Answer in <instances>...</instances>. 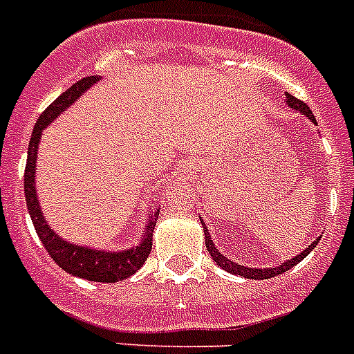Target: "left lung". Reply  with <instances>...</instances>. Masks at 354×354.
Instances as JSON below:
<instances>
[{"mask_svg": "<svg viewBox=\"0 0 354 354\" xmlns=\"http://www.w3.org/2000/svg\"><path fill=\"white\" fill-rule=\"evenodd\" d=\"M286 102L292 106L293 109H297V111L304 113L306 117H310L311 122H315V117H313V111H311L310 108H308V104L302 102V100L295 99L293 95L286 93ZM203 230H205V246H207V250H209V254L212 255V259L216 261V264H219L223 270H227V272L230 273H236V275H241V277H246V279H270V277H275V275H281V273L288 272L290 268H293L295 264L301 263L302 259H304L306 255L310 254L311 250H313L315 246H317V243H319V239L317 241H313V245H310V248H306L302 254H299L297 257H293V259L286 261V263H283L281 266H275V268H246V266H241V264H236L232 263L230 259H227L225 255L219 254L218 248L214 246L212 239H210L209 232H207V228H205L203 225Z\"/></svg>", "mask_w": 354, "mask_h": 354, "instance_id": "left-lung-1", "label": "left lung"}]
</instances>
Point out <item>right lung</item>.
<instances>
[{"mask_svg": "<svg viewBox=\"0 0 354 354\" xmlns=\"http://www.w3.org/2000/svg\"><path fill=\"white\" fill-rule=\"evenodd\" d=\"M95 82H97V77H84V79L75 82L71 88H68L64 93L59 95L57 99L53 100L48 108L39 115V118L35 122L34 133L30 136V145H28V158H26L25 167V196L26 207H28V212H30L35 232L39 236L41 243L44 245L50 257L64 272L77 275V277L81 279H88V281H95V283H117V281H122V279L131 277L133 273L140 268L142 264L145 263V259H147V255L151 252V245H153V228L156 225L158 212L151 216L149 227L145 228V236L140 245L133 246L129 250L109 254V252L70 245V243L59 239L57 234L46 225V219L41 214L39 201H37V194H35L34 189L35 158H37V145H39L41 131L48 126L53 118L59 117V113H62L70 104L75 102Z\"/></svg>", "mask_w": 354, "mask_h": 354, "instance_id": "right-lung-1", "label": "right lung"}]
</instances>
